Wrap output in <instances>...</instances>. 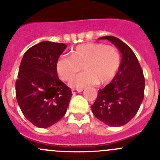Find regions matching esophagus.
I'll list each match as a JSON object with an SVG mask.
<instances>
[{
    "label": "esophagus",
    "mask_w": 160,
    "mask_h": 160,
    "mask_svg": "<svg viewBox=\"0 0 160 160\" xmlns=\"http://www.w3.org/2000/svg\"><path fill=\"white\" fill-rule=\"evenodd\" d=\"M82 90H83L82 89H73V90H72V94H77V93L82 92Z\"/></svg>",
    "instance_id": "obj_1"
}]
</instances>
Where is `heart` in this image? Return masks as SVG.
<instances>
[{"mask_svg":"<svg viewBox=\"0 0 160 160\" xmlns=\"http://www.w3.org/2000/svg\"><path fill=\"white\" fill-rule=\"evenodd\" d=\"M120 64L121 56L116 48L89 42L78 46L71 56H61L56 62V70L62 81H69L83 66L84 73L72 77L69 82L71 88L82 89L112 81Z\"/></svg>","mask_w":160,"mask_h":160,"instance_id":"b5f03b06","label":"heart"}]
</instances>
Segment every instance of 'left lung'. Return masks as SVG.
<instances>
[{"label":"left lung","mask_w":160,"mask_h":160,"mask_svg":"<svg viewBox=\"0 0 160 160\" xmlns=\"http://www.w3.org/2000/svg\"><path fill=\"white\" fill-rule=\"evenodd\" d=\"M116 46L122 54L119 69L112 81L102 90L91 106L94 116L111 127L128 123L138 112L143 100L145 79L132 49L112 36L102 37Z\"/></svg>","instance_id":"1"}]
</instances>
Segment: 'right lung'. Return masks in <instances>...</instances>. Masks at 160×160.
<instances>
[{
  "mask_svg": "<svg viewBox=\"0 0 160 160\" xmlns=\"http://www.w3.org/2000/svg\"><path fill=\"white\" fill-rule=\"evenodd\" d=\"M67 47L44 42L23 56L16 81V98L24 116L40 128H47L65 115L71 98L69 87L58 76L56 62Z\"/></svg>",
  "mask_w": 160,
  "mask_h": 160,
  "instance_id": "1",
  "label": "right lung"
}]
</instances>
